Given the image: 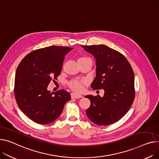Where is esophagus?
Here are the masks:
<instances>
[{
    "mask_svg": "<svg viewBox=\"0 0 159 159\" xmlns=\"http://www.w3.org/2000/svg\"><path fill=\"white\" fill-rule=\"evenodd\" d=\"M83 96L81 95L76 93H71V98L72 99H79V98H81Z\"/></svg>",
    "mask_w": 159,
    "mask_h": 159,
    "instance_id": "esophagus-1",
    "label": "esophagus"
}]
</instances>
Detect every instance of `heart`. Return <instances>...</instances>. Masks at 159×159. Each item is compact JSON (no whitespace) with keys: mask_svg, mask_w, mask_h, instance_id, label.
<instances>
[{"mask_svg":"<svg viewBox=\"0 0 159 159\" xmlns=\"http://www.w3.org/2000/svg\"><path fill=\"white\" fill-rule=\"evenodd\" d=\"M85 58L84 57L80 58L79 59ZM85 81L84 80H72L69 83V87L75 92H80L83 90V84Z\"/></svg>","mask_w":159,"mask_h":159,"instance_id":"obj_1","label":"heart"}]
</instances>
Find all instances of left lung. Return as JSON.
<instances>
[{
  "label": "left lung",
  "mask_w": 159,
  "mask_h": 159,
  "mask_svg": "<svg viewBox=\"0 0 159 159\" xmlns=\"http://www.w3.org/2000/svg\"><path fill=\"white\" fill-rule=\"evenodd\" d=\"M82 47L96 60V76L91 87L104 90L102 97L99 95L85 96L90 100L87 115L97 125L112 124L127 113L134 102L135 89L132 68L123 55L106 45Z\"/></svg>",
  "instance_id": "obj_1"
}]
</instances>
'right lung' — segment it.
Returning a JSON list of instances; mask_svg holds the SVG:
<instances>
[{
  "label": "right lung",
  "mask_w": 159,
  "mask_h": 159,
  "mask_svg": "<svg viewBox=\"0 0 159 159\" xmlns=\"http://www.w3.org/2000/svg\"><path fill=\"white\" fill-rule=\"evenodd\" d=\"M72 48L51 46L24 57L16 71L14 93L21 110L39 124H50L62 113L70 99L64 89L51 93L47 88L60 74L66 55Z\"/></svg>",
  "instance_id": "1"
}]
</instances>
